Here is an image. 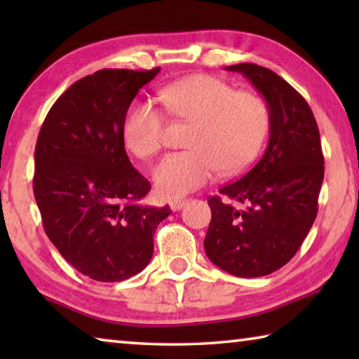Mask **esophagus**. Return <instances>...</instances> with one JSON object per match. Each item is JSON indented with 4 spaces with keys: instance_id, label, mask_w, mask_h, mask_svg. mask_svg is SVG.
I'll return each mask as SVG.
<instances>
[{
    "instance_id": "esophagus-1",
    "label": "esophagus",
    "mask_w": 359,
    "mask_h": 359,
    "mask_svg": "<svg viewBox=\"0 0 359 359\" xmlns=\"http://www.w3.org/2000/svg\"><path fill=\"white\" fill-rule=\"evenodd\" d=\"M187 203H188L187 199H174V201L169 203V205H171V209L175 212V210H180L182 208H184Z\"/></svg>"
}]
</instances>
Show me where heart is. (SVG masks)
<instances>
[{
	"mask_svg": "<svg viewBox=\"0 0 359 359\" xmlns=\"http://www.w3.org/2000/svg\"><path fill=\"white\" fill-rule=\"evenodd\" d=\"M160 100L172 117L191 123L190 150L166 155L155 166V190L179 199L223 174H239L255 161L269 128V109L261 96L234 92L229 83L194 74L166 85ZM166 121L150 101H133L123 118V141L133 155L160 151Z\"/></svg>",
	"mask_w": 359,
	"mask_h": 359,
	"instance_id": "obj_1",
	"label": "heart"
}]
</instances>
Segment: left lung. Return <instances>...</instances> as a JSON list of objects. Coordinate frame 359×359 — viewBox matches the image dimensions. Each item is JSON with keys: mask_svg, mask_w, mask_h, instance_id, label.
Wrapping results in <instances>:
<instances>
[{"mask_svg": "<svg viewBox=\"0 0 359 359\" xmlns=\"http://www.w3.org/2000/svg\"><path fill=\"white\" fill-rule=\"evenodd\" d=\"M241 72L269 109V142L257 165L212 196L204 239L208 258L236 277H263L299 250L318 210L325 160L317 121L307 101L276 74L255 63Z\"/></svg>", "mask_w": 359, "mask_h": 359, "instance_id": "left-lung-1", "label": "left lung"}]
</instances>
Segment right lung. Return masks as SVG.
I'll list each match as a JSON object with an SVG mask.
<instances>
[{"label": "right lung", "instance_id": "obj_1", "mask_svg": "<svg viewBox=\"0 0 359 359\" xmlns=\"http://www.w3.org/2000/svg\"><path fill=\"white\" fill-rule=\"evenodd\" d=\"M160 72L101 69L85 76L48 111L34 150L33 190L46 234L81 274L121 282L154 255L169 205L137 204L150 184L128 160L123 118Z\"/></svg>", "mask_w": 359, "mask_h": 359}]
</instances>
